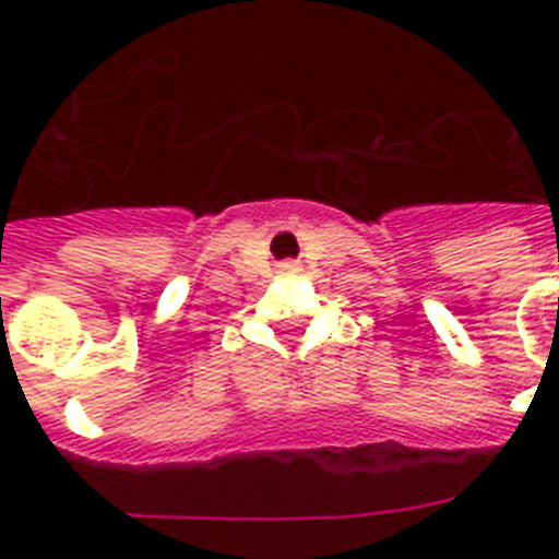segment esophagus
I'll use <instances>...</instances> for the list:
<instances>
[{
    "label": "esophagus",
    "mask_w": 559,
    "mask_h": 559,
    "mask_svg": "<svg viewBox=\"0 0 559 559\" xmlns=\"http://www.w3.org/2000/svg\"><path fill=\"white\" fill-rule=\"evenodd\" d=\"M285 269H296V265H285Z\"/></svg>",
    "instance_id": "esophagus-1"
}]
</instances>
